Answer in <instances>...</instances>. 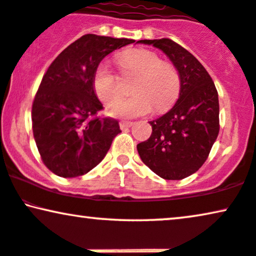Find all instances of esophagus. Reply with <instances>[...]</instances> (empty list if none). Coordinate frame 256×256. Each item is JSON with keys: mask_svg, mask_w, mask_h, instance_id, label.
<instances>
[{"mask_svg": "<svg viewBox=\"0 0 256 256\" xmlns=\"http://www.w3.org/2000/svg\"><path fill=\"white\" fill-rule=\"evenodd\" d=\"M132 121H120V128L121 129L132 127Z\"/></svg>", "mask_w": 256, "mask_h": 256, "instance_id": "esophagus-1", "label": "esophagus"}]
</instances>
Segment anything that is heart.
Wrapping results in <instances>:
<instances>
[{
  "instance_id": "1",
  "label": "heart",
  "mask_w": 256,
  "mask_h": 256,
  "mask_svg": "<svg viewBox=\"0 0 256 256\" xmlns=\"http://www.w3.org/2000/svg\"><path fill=\"white\" fill-rule=\"evenodd\" d=\"M118 64L124 74H138L132 86L135 95L116 100L122 92L121 81L107 63H100L94 72V90L108 107L112 116L136 118L156 110H168L176 102L181 90V78L178 69L162 61L154 52L144 48H130L118 55Z\"/></svg>"
}]
</instances>
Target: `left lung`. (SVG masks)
<instances>
[{
  "label": "left lung",
  "mask_w": 256,
  "mask_h": 256,
  "mask_svg": "<svg viewBox=\"0 0 256 256\" xmlns=\"http://www.w3.org/2000/svg\"><path fill=\"white\" fill-rule=\"evenodd\" d=\"M138 43L161 49L181 78L180 98L167 114L149 122L152 135L138 144V155L160 178L182 180L201 168L218 135V90L198 58L172 40Z\"/></svg>",
  "instance_id": "8db88e82"
}]
</instances>
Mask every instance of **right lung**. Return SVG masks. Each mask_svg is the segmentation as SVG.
I'll list each match as a JSON object with an SVG mask.
<instances>
[{"instance_id": "right-lung-1", "label": "right lung", "mask_w": 256, "mask_h": 256, "mask_svg": "<svg viewBox=\"0 0 256 256\" xmlns=\"http://www.w3.org/2000/svg\"><path fill=\"white\" fill-rule=\"evenodd\" d=\"M134 42L84 35L43 75L32 101V134L43 164L58 176L87 174L104 160L121 132L118 120L96 116L104 106L95 95L92 78L106 56Z\"/></svg>"}]
</instances>
